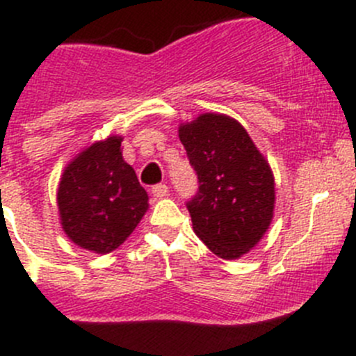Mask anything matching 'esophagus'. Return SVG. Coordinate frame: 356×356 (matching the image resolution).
Here are the masks:
<instances>
[{
    "label": "esophagus",
    "mask_w": 356,
    "mask_h": 356,
    "mask_svg": "<svg viewBox=\"0 0 356 356\" xmlns=\"http://www.w3.org/2000/svg\"><path fill=\"white\" fill-rule=\"evenodd\" d=\"M152 193H153V196H155V198H158V200L165 198V196L168 195V186H167V184H156V186H153Z\"/></svg>",
    "instance_id": "34e87169"
}]
</instances>
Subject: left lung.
Returning a JSON list of instances; mask_svg holds the SVG:
<instances>
[{
	"mask_svg": "<svg viewBox=\"0 0 356 356\" xmlns=\"http://www.w3.org/2000/svg\"><path fill=\"white\" fill-rule=\"evenodd\" d=\"M200 191L188 203L193 231L224 260L253 250L270 227L275 182L246 129L224 113H201L179 125Z\"/></svg>",
	"mask_w": 356,
	"mask_h": 356,
	"instance_id": "obj_1",
	"label": "left lung"
}]
</instances>
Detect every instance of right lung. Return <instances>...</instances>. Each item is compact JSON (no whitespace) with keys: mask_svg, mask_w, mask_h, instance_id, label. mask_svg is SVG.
I'll return each mask as SVG.
<instances>
[{"mask_svg":"<svg viewBox=\"0 0 356 356\" xmlns=\"http://www.w3.org/2000/svg\"><path fill=\"white\" fill-rule=\"evenodd\" d=\"M122 136L86 146L67 163L56 193L60 224L74 245L117 250L148 211V193L122 156Z\"/></svg>","mask_w":356,"mask_h":356,"instance_id":"add662e5","label":"right lung"}]
</instances>
